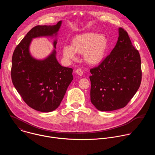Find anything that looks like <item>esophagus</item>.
Listing matches in <instances>:
<instances>
[{"label": "esophagus", "instance_id": "esophagus-1", "mask_svg": "<svg viewBox=\"0 0 155 155\" xmlns=\"http://www.w3.org/2000/svg\"><path fill=\"white\" fill-rule=\"evenodd\" d=\"M75 72H76V73H77L79 76H82V75H83V71H82V70H81V69H77Z\"/></svg>", "mask_w": 155, "mask_h": 155}]
</instances>
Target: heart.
<instances>
[{
    "label": "heart",
    "instance_id": "heart-1",
    "mask_svg": "<svg viewBox=\"0 0 155 155\" xmlns=\"http://www.w3.org/2000/svg\"><path fill=\"white\" fill-rule=\"evenodd\" d=\"M108 41L103 34L86 32L75 35L71 45H65L62 54L65 58L74 59L76 53L83 54L84 61L90 65L99 63L104 58Z\"/></svg>",
    "mask_w": 155,
    "mask_h": 155
}]
</instances>
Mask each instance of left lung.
Segmentation results:
<instances>
[{"instance_id":"1","label":"left lung","mask_w":155,"mask_h":155,"mask_svg":"<svg viewBox=\"0 0 155 155\" xmlns=\"http://www.w3.org/2000/svg\"><path fill=\"white\" fill-rule=\"evenodd\" d=\"M115 48L97 66L90 69L91 103L100 111H113L124 107L141 83L139 53L124 29H118Z\"/></svg>"}]
</instances>
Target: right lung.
Instances as JSON below:
<instances>
[{
  "instance_id": "obj_1",
  "label": "right lung",
  "mask_w": 155,
  "mask_h": 155,
  "mask_svg": "<svg viewBox=\"0 0 155 155\" xmlns=\"http://www.w3.org/2000/svg\"><path fill=\"white\" fill-rule=\"evenodd\" d=\"M60 21L53 26H36L16 46L12 56V80L23 101L32 108L50 112L60 105L74 77L73 69L61 65L56 50L43 60L34 58L29 45L34 38L56 35ZM57 40L53 42L56 48Z\"/></svg>"
}]
</instances>
